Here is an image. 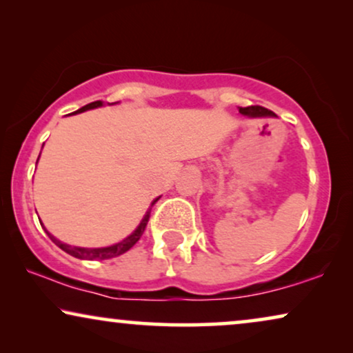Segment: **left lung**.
Wrapping results in <instances>:
<instances>
[{"instance_id": "obj_1", "label": "left lung", "mask_w": 353, "mask_h": 353, "mask_svg": "<svg viewBox=\"0 0 353 353\" xmlns=\"http://www.w3.org/2000/svg\"><path fill=\"white\" fill-rule=\"evenodd\" d=\"M239 112L249 117H274V112L262 108V105H249V108H239Z\"/></svg>"}]
</instances>
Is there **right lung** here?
I'll list each match as a JSON object with an SVG mask.
<instances>
[{
	"instance_id": "obj_1",
	"label": "right lung",
	"mask_w": 353,
	"mask_h": 353,
	"mask_svg": "<svg viewBox=\"0 0 353 353\" xmlns=\"http://www.w3.org/2000/svg\"><path fill=\"white\" fill-rule=\"evenodd\" d=\"M99 105H103V101H94V103H90L83 105V108L77 110V114L79 112H83V110H88V109H94V108H99ZM75 114V112H74ZM159 201V197L156 201L152 202V205L156 204V202ZM151 205V207H152ZM149 216H151V209H149L146 212V215H144V219L141 220V223H139V226L137 230L133 231L132 234L128 236L127 239L120 241V243L114 244V245H109V248H99V249H86V248H72V245H67L64 243H61V241H57L54 236H51L50 233H48V236H50L52 243H54L56 245H59V248L64 250V252L70 254L72 257L75 259H81V260H105V259H112V257H119V255H122L127 252V250H130L133 248L134 244L138 243L139 238H141L144 230H146V225L149 221Z\"/></svg>"
}]
</instances>
